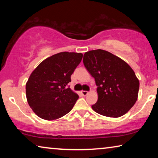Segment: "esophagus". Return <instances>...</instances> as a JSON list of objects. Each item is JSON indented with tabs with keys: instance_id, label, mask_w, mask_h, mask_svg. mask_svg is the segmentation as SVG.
I'll use <instances>...</instances> for the list:
<instances>
[{
	"instance_id": "34e87169",
	"label": "esophagus",
	"mask_w": 158,
	"mask_h": 158,
	"mask_svg": "<svg viewBox=\"0 0 158 158\" xmlns=\"http://www.w3.org/2000/svg\"><path fill=\"white\" fill-rule=\"evenodd\" d=\"M81 94L84 95V96H85V95H87L88 94H89V92L85 91V90H81Z\"/></svg>"
}]
</instances>
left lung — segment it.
<instances>
[{"label":"left lung","instance_id":"left-lung-1","mask_svg":"<svg viewBox=\"0 0 158 158\" xmlns=\"http://www.w3.org/2000/svg\"><path fill=\"white\" fill-rule=\"evenodd\" d=\"M83 62L94 77L98 102L92 109L102 116L118 118L135 105L139 81L132 68L121 58L102 49L84 53Z\"/></svg>","mask_w":158,"mask_h":158}]
</instances>
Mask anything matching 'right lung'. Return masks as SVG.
<instances>
[{"label": "right lung", "instance_id": "right-lung-1", "mask_svg": "<svg viewBox=\"0 0 158 158\" xmlns=\"http://www.w3.org/2000/svg\"><path fill=\"white\" fill-rule=\"evenodd\" d=\"M83 54L60 52L46 58L34 69L26 84V98L34 113L53 121L69 113L79 95L68 84Z\"/></svg>", "mask_w": 158, "mask_h": 158}]
</instances>
